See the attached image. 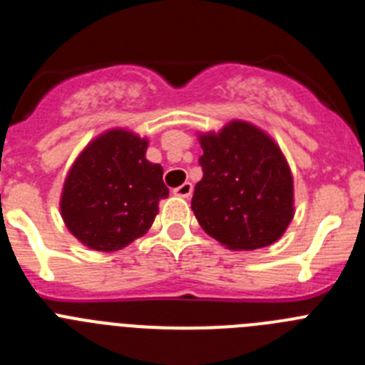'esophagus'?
<instances>
[{"label": "esophagus", "instance_id": "34e87169", "mask_svg": "<svg viewBox=\"0 0 365 365\" xmlns=\"http://www.w3.org/2000/svg\"><path fill=\"white\" fill-rule=\"evenodd\" d=\"M192 192H193L192 182H185V185L177 186V188L173 190V193H175V195H179V197H182V199H188L190 195H192Z\"/></svg>", "mask_w": 365, "mask_h": 365}]
</instances>
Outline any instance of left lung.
I'll return each instance as SVG.
<instances>
[{"label":"left lung","mask_w":365,"mask_h":365,"mask_svg":"<svg viewBox=\"0 0 365 365\" xmlns=\"http://www.w3.org/2000/svg\"><path fill=\"white\" fill-rule=\"evenodd\" d=\"M199 143L202 179L192 210L202 230L230 250L278 241L294 217V182L278 144L243 120L201 135Z\"/></svg>","instance_id":"8db88e82"}]
</instances>
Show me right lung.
Instances as JSON below:
<instances>
[{"instance_id":"add662e5","label":"right lung","mask_w":365,"mask_h":365,"mask_svg":"<svg viewBox=\"0 0 365 365\" xmlns=\"http://www.w3.org/2000/svg\"><path fill=\"white\" fill-rule=\"evenodd\" d=\"M148 140L109 130L87 144L63 182L60 210L71 234L98 252H115L146 234L170 195L163 166L146 159Z\"/></svg>"}]
</instances>
